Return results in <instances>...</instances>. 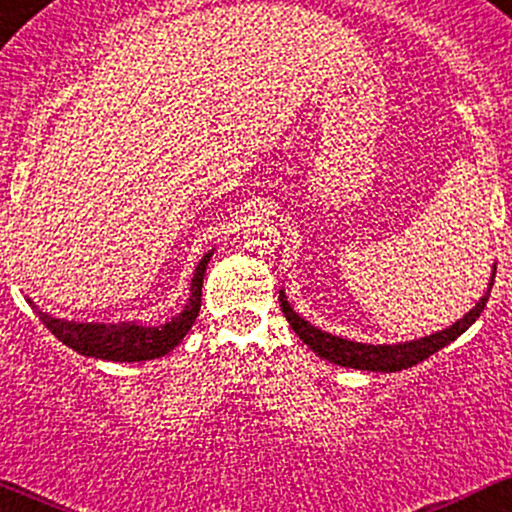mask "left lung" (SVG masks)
Returning <instances> with one entry per match:
<instances>
[{
    "label": "left lung",
    "instance_id": "1",
    "mask_svg": "<svg viewBox=\"0 0 512 512\" xmlns=\"http://www.w3.org/2000/svg\"><path fill=\"white\" fill-rule=\"evenodd\" d=\"M489 291L479 298V303L469 310L462 320H457L455 325L448 327V330L431 334V337L414 339V342L404 344H361V342H349V339L334 337L330 332H322L317 327L305 322L296 310L291 308L289 301H286L284 291H279V303L281 313L286 315L293 332L303 339L310 349L315 351L317 356L327 358V361L337 363V366L344 368H358V370H375V373H395V370H404L421 363L424 358L433 356L438 349L455 342L462 332H467L469 327L477 322V317L484 313L486 301H489Z\"/></svg>",
    "mask_w": 512,
    "mask_h": 512
}]
</instances>
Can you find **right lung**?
<instances>
[{
    "label": "right lung",
    "mask_w": 512,
    "mask_h": 512,
    "mask_svg": "<svg viewBox=\"0 0 512 512\" xmlns=\"http://www.w3.org/2000/svg\"><path fill=\"white\" fill-rule=\"evenodd\" d=\"M211 252L202 257L195 269L190 284V301H187L185 310L158 327H144L139 322H120V325H101V322H69L57 320L48 313L31 303L33 313L43 320V325L67 344L69 349L79 351L84 356L103 358V361H120V363H134V361H151V358L166 356L173 351L185 334L190 332L192 322L197 320L199 308H202V284L204 274H207V262Z\"/></svg>",
    "instance_id": "add662e5"
}]
</instances>
